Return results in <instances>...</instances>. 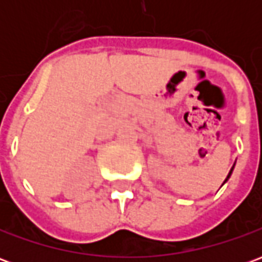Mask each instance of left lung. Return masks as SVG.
<instances>
[{
  "mask_svg": "<svg viewBox=\"0 0 262 262\" xmlns=\"http://www.w3.org/2000/svg\"><path fill=\"white\" fill-rule=\"evenodd\" d=\"M234 164H236V163H234ZM233 168H234V165H233V167H231V170H230V172H229V176L226 177V180H225V182L227 181V180H229V178H230V176H231V172H233ZM225 182H223V184H225Z\"/></svg>",
  "mask_w": 262,
  "mask_h": 262,
  "instance_id": "left-lung-1",
  "label": "left lung"
}]
</instances>
